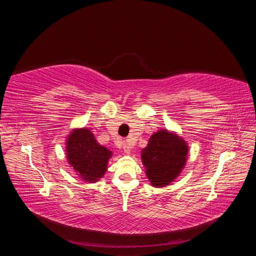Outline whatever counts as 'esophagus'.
<instances>
[{
  "mask_svg": "<svg viewBox=\"0 0 256 256\" xmlns=\"http://www.w3.org/2000/svg\"><path fill=\"white\" fill-rule=\"evenodd\" d=\"M122 148H124V152H125L126 154H130L131 152V146L128 142H124L122 143Z\"/></svg>",
  "mask_w": 256,
  "mask_h": 256,
  "instance_id": "34e87169",
  "label": "esophagus"
}]
</instances>
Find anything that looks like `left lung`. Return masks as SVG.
Listing matches in <instances>:
<instances>
[{
  "mask_svg": "<svg viewBox=\"0 0 256 256\" xmlns=\"http://www.w3.org/2000/svg\"><path fill=\"white\" fill-rule=\"evenodd\" d=\"M188 146L176 134L160 130L142 150L146 175L154 187H164L180 173L187 160Z\"/></svg>",
  "mask_w": 256,
  "mask_h": 256,
  "instance_id": "obj_1",
  "label": "left lung"
}]
</instances>
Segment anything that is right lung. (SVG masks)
Segmentation results:
<instances>
[{"label": "right lung", "mask_w": 256, "mask_h": 256, "mask_svg": "<svg viewBox=\"0 0 256 256\" xmlns=\"http://www.w3.org/2000/svg\"><path fill=\"white\" fill-rule=\"evenodd\" d=\"M67 159L82 180L96 182L106 171L112 152L99 145L88 129L72 131L67 140Z\"/></svg>", "instance_id": "obj_1"}]
</instances>
